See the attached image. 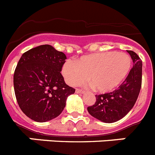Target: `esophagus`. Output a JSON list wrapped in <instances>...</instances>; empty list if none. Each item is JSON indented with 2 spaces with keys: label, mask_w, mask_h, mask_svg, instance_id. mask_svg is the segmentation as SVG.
I'll list each match as a JSON object with an SVG mask.
<instances>
[{
  "label": "esophagus",
  "mask_w": 155,
  "mask_h": 155,
  "mask_svg": "<svg viewBox=\"0 0 155 155\" xmlns=\"http://www.w3.org/2000/svg\"><path fill=\"white\" fill-rule=\"evenodd\" d=\"M75 92L78 93V94H84V91H83V90L81 89H79V88H77V89L75 90Z\"/></svg>",
  "instance_id": "1"
}]
</instances>
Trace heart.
<instances>
[{"label":"heart","mask_w":155,"mask_h":155,"mask_svg":"<svg viewBox=\"0 0 155 155\" xmlns=\"http://www.w3.org/2000/svg\"><path fill=\"white\" fill-rule=\"evenodd\" d=\"M132 61L125 53L106 51L82 56L75 62L67 61L62 74L67 83L77 85L87 78L93 88L100 93L116 89L130 72Z\"/></svg>","instance_id":"heart-1"}]
</instances>
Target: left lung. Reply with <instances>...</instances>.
I'll use <instances>...</instances> for the list:
<instances>
[{
  "mask_svg": "<svg viewBox=\"0 0 155 155\" xmlns=\"http://www.w3.org/2000/svg\"><path fill=\"white\" fill-rule=\"evenodd\" d=\"M134 62L130 72L113 92L96 94V102L87 107L91 116L111 124L118 121L131 110L139 95L142 83V61L135 52L127 50Z\"/></svg>",
  "mask_w": 155,
  "mask_h": 155,
  "instance_id": "8db88e82",
  "label": "left lung"
}]
</instances>
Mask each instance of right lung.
I'll use <instances>...</instances> for the list:
<instances>
[{"instance_id":"obj_1","label":"right lung","mask_w":155,"mask_h":155,"mask_svg":"<svg viewBox=\"0 0 155 155\" xmlns=\"http://www.w3.org/2000/svg\"><path fill=\"white\" fill-rule=\"evenodd\" d=\"M67 57L50 45L24 53L14 74V89L19 107L28 118L44 123L56 118L75 89L61 74Z\"/></svg>"}]
</instances>
